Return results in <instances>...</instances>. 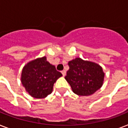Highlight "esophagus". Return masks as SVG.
Here are the masks:
<instances>
[{
	"instance_id": "esophagus-1",
	"label": "esophagus",
	"mask_w": 128,
	"mask_h": 128,
	"mask_svg": "<svg viewBox=\"0 0 128 128\" xmlns=\"http://www.w3.org/2000/svg\"><path fill=\"white\" fill-rule=\"evenodd\" d=\"M62 76H66V70H62Z\"/></svg>"
}]
</instances>
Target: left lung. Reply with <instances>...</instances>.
<instances>
[{"mask_svg":"<svg viewBox=\"0 0 128 128\" xmlns=\"http://www.w3.org/2000/svg\"><path fill=\"white\" fill-rule=\"evenodd\" d=\"M68 66L70 68L65 79L74 93L78 96H90L102 87L104 73L100 65L76 58L68 62Z\"/></svg>","mask_w":128,"mask_h":128,"instance_id":"8db88e82","label":"left lung"}]
</instances>
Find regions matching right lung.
Segmentation results:
<instances>
[{
  "label": "right lung",
  "instance_id": "add662e5",
  "mask_svg": "<svg viewBox=\"0 0 128 128\" xmlns=\"http://www.w3.org/2000/svg\"><path fill=\"white\" fill-rule=\"evenodd\" d=\"M62 76L45 56L28 62L23 68L21 82L31 96L44 98L52 93L53 86Z\"/></svg>",
  "mask_w": 128,
  "mask_h": 128
}]
</instances>
